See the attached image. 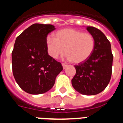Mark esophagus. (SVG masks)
<instances>
[{"label": "esophagus", "mask_w": 123, "mask_h": 123, "mask_svg": "<svg viewBox=\"0 0 123 123\" xmlns=\"http://www.w3.org/2000/svg\"><path fill=\"white\" fill-rule=\"evenodd\" d=\"M62 66H63V68H65L67 67L68 66L67 65V64H66V63H62Z\"/></svg>", "instance_id": "34e87169"}]
</instances>
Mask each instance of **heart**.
I'll return each mask as SVG.
<instances>
[{"label":"heart","instance_id":"obj_1","mask_svg":"<svg viewBox=\"0 0 123 123\" xmlns=\"http://www.w3.org/2000/svg\"><path fill=\"white\" fill-rule=\"evenodd\" d=\"M46 46L52 58H57L63 53L65 48L67 53L65 58L79 63L86 61L93 53L95 41L93 35L89 33L65 28L56 32L54 38L47 37Z\"/></svg>","mask_w":123,"mask_h":123}]
</instances>
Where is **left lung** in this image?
Here are the masks:
<instances>
[{"label": "left lung", "instance_id": "left-lung-1", "mask_svg": "<svg viewBox=\"0 0 123 123\" xmlns=\"http://www.w3.org/2000/svg\"><path fill=\"white\" fill-rule=\"evenodd\" d=\"M86 30L94 37L95 49L89 58L74 66L76 74L72 84L82 95H95L104 90L109 83L113 55L111 43L103 32L93 26H87Z\"/></svg>", "mask_w": 123, "mask_h": 123}]
</instances>
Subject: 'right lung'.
Listing matches in <instances>:
<instances>
[{"label":"right lung","mask_w":123,"mask_h":123,"mask_svg":"<svg viewBox=\"0 0 123 123\" xmlns=\"http://www.w3.org/2000/svg\"><path fill=\"white\" fill-rule=\"evenodd\" d=\"M55 30L52 25L35 23L16 39L12 51V68L16 81L25 92L44 93L51 89L63 70L60 62L48 55L46 39Z\"/></svg>","instance_id":"1"}]
</instances>
